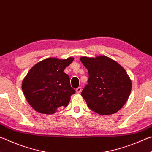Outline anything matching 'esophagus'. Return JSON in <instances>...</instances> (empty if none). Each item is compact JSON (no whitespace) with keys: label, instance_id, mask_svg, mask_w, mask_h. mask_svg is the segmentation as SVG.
Here are the masks:
<instances>
[{"label":"esophagus","instance_id":"34e87169","mask_svg":"<svg viewBox=\"0 0 152 152\" xmlns=\"http://www.w3.org/2000/svg\"><path fill=\"white\" fill-rule=\"evenodd\" d=\"M76 92L78 93V94H80L81 92V91H82V88L81 87H78V88H76Z\"/></svg>","mask_w":152,"mask_h":152}]
</instances>
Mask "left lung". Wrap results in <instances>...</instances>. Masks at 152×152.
Segmentation results:
<instances>
[{
	"label": "left lung",
	"instance_id": "obj_1",
	"mask_svg": "<svg viewBox=\"0 0 152 152\" xmlns=\"http://www.w3.org/2000/svg\"><path fill=\"white\" fill-rule=\"evenodd\" d=\"M80 60L89 76L88 84L81 93L88 107L100 115H110L119 111L132 90V82L126 70L105 56H82Z\"/></svg>",
	"mask_w": 152,
	"mask_h": 152
}]
</instances>
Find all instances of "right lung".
I'll list each match as a JSON object with an SVG mask.
<instances>
[{
    "label": "right lung",
    "instance_id": "obj_1",
    "mask_svg": "<svg viewBox=\"0 0 152 152\" xmlns=\"http://www.w3.org/2000/svg\"><path fill=\"white\" fill-rule=\"evenodd\" d=\"M73 58L60 60L48 58L35 64L23 81L22 89L28 102L36 111L52 114L60 107H66L76 91L64 69Z\"/></svg>",
    "mask_w": 152,
    "mask_h": 152
}]
</instances>
